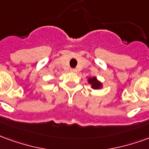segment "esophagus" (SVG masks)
Returning a JSON list of instances; mask_svg holds the SVG:
<instances>
[{
  "label": "esophagus",
  "instance_id": "34e87169",
  "mask_svg": "<svg viewBox=\"0 0 149 149\" xmlns=\"http://www.w3.org/2000/svg\"><path fill=\"white\" fill-rule=\"evenodd\" d=\"M72 71H74V69H73V70H72Z\"/></svg>",
  "mask_w": 149,
  "mask_h": 149
}]
</instances>
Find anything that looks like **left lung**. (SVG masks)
Instances as JSON below:
<instances>
[{"mask_svg":"<svg viewBox=\"0 0 149 149\" xmlns=\"http://www.w3.org/2000/svg\"><path fill=\"white\" fill-rule=\"evenodd\" d=\"M89 82L92 85V88L93 89H99V88L102 87V84L98 81H97V79H96L95 77L89 79Z\"/></svg>","mask_w":149,"mask_h":149,"instance_id":"1","label":"left lung"}]
</instances>
